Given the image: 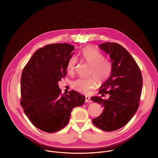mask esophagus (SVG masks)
<instances>
[{"instance_id":"obj_1","label":"esophagus","mask_w":158,"mask_h":158,"mask_svg":"<svg viewBox=\"0 0 158 158\" xmlns=\"http://www.w3.org/2000/svg\"><path fill=\"white\" fill-rule=\"evenodd\" d=\"M85 102H92V101H91V98H90L89 97H87V96H86L85 97Z\"/></svg>"}]
</instances>
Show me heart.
<instances>
[{"label": "heart", "instance_id": "heart-1", "mask_svg": "<svg viewBox=\"0 0 158 158\" xmlns=\"http://www.w3.org/2000/svg\"><path fill=\"white\" fill-rule=\"evenodd\" d=\"M81 55L84 61L91 67L89 76L92 77L77 79L73 82L72 87L76 91L87 94L94 88L96 81L102 83L110 78L113 70V65L110 60L105 59L103 54L92 46L84 48ZM77 63V58L75 56L69 59L66 69L69 74H74Z\"/></svg>", "mask_w": 158, "mask_h": 158}]
</instances>
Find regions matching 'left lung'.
<instances>
[{"label": "left lung", "instance_id": "left-lung-1", "mask_svg": "<svg viewBox=\"0 0 158 158\" xmlns=\"http://www.w3.org/2000/svg\"><path fill=\"white\" fill-rule=\"evenodd\" d=\"M99 48L108 54L113 65L110 78L100 87V96L91 98V100L103 107L101 114L93 119V124L101 130H118L131 119L139 106L142 92L143 77L136 62L129 52L119 44L106 42Z\"/></svg>", "mask_w": 158, "mask_h": 158}]
</instances>
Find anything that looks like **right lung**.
Segmentation results:
<instances>
[{
  "mask_svg": "<svg viewBox=\"0 0 158 158\" xmlns=\"http://www.w3.org/2000/svg\"><path fill=\"white\" fill-rule=\"evenodd\" d=\"M71 44H52L38 49L22 71L20 105L39 129L55 132L69 123L74 107L85 96L74 91L62 94L58 82L67 74V63L74 54Z\"/></svg>",
  "mask_w": 158,
  "mask_h": 158,
  "instance_id": "obj_1",
  "label": "right lung"
}]
</instances>
